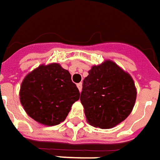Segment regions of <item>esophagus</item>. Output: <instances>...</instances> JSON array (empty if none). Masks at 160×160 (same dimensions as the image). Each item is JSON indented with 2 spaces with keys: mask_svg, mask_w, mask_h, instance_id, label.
<instances>
[{
  "mask_svg": "<svg viewBox=\"0 0 160 160\" xmlns=\"http://www.w3.org/2000/svg\"><path fill=\"white\" fill-rule=\"evenodd\" d=\"M77 87H78V89H79V91H81V89H82V83H78L77 84Z\"/></svg>",
  "mask_w": 160,
  "mask_h": 160,
  "instance_id": "34e87169",
  "label": "esophagus"
}]
</instances>
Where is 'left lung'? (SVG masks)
I'll return each instance as SVG.
<instances>
[{
  "mask_svg": "<svg viewBox=\"0 0 160 160\" xmlns=\"http://www.w3.org/2000/svg\"><path fill=\"white\" fill-rule=\"evenodd\" d=\"M88 73L80 93L87 122L100 128L115 127L134 108L136 99L134 80L111 61L93 66Z\"/></svg>",
  "mask_w": 160,
  "mask_h": 160,
  "instance_id": "1",
  "label": "left lung"
}]
</instances>
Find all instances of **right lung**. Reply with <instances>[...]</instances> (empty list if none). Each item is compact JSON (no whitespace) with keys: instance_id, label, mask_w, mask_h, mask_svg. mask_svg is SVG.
<instances>
[{"instance_id":"obj_1","label":"right lung","mask_w":160,"mask_h":160,"mask_svg":"<svg viewBox=\"0 0 160 160\" xmlns=\"http://www.w3.org/2000/svg\"><path fill=\"white\" fill-rule=\"evenodd\" d=\"M20 102L29 117L47 126L65 120L80 92L71 74L57 63L38 67L24 79Z\"/></svg>"}]
</instances>
